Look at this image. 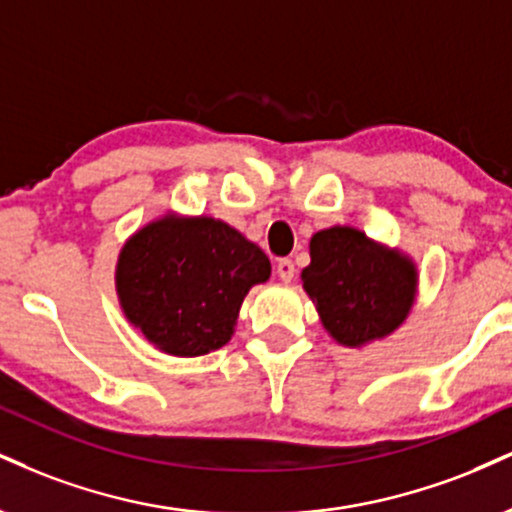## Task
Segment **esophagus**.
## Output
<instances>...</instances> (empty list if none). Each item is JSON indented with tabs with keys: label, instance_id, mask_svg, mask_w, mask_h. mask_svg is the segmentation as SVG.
<instances>
[{
	"label": "esophagus",
	"instance_id": "obj_1",
	"mask_svg": "<svg viewBox=\"0 0 512 512\" xmlns=\"http://www.w3.org/2000/svg\"><path fill=\"white\" fill-rule=\"evenodd\" d=\"M276 274H279L281 281H293L295 276V264L291 260H279V264H276Z\"/></svg>",
	"mask_w": 512,
	"mask_h": 512
}]
</instances>
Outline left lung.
Returning <instances> with one entry per match:
<instances>
[{
    "label": "left lung",
    "mask_w": 512,
    "mask_h": 512,
    "mask_svg": "<svg viewBox=\"0 0 512 512\" xmlns=\"http://www.w3.org/2000/svg\"><path fill=\"white\" fill-rule=\"evenodd\" d=\"M303 288L324 329L346 348L391 336L410 315L417 267L408 255L353 226H331L310 240Z\"/></svg>",
    "instance_id": "8db88e82"
}]
</instances>
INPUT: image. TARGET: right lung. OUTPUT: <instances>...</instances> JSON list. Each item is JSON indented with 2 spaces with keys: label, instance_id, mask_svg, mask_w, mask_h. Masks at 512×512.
<instances>
[{
  "label": "right lung",
  "instance_id": "1",
  "mask_svg": "<svg viewBox=\"0 0 512 512\" xmlns=\"http://www.w3.org/2000/svg\"><path fill=\"white\" fill-rule=\"evenodd\" d=\"M269 274V257L233 226L164 214L123 243L116 293L152 346L197 357L231 341L243 298Z\"/></svg>",
  "mask_w": 512,
  "mask_h": 512
}]
</instances>
